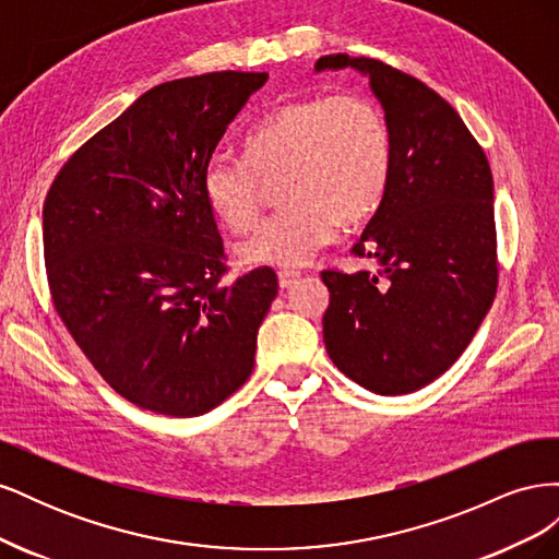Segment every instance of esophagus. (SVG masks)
<instances>
[{
  "label": "esophagus",
  "mask_w": 559,
  "mask_h": 559,
  "mask_svg": "<svg viewBox=\"0 0 559 559\" xmlns=\"http://www.w3.org/2000/svg\"><path fill=\"white\" fill-rule=\"evenodd\" d=\"M277 280H280L282 289H292V286L300 280V273H296V270H280Z\"/></svg>",
  "instance_id": "1"
}]
</instances>
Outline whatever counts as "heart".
Here are the masks:
<instances>
[{
	"label": "heart",
	"mask_w": 559,
	"mask_h": 559,
	"mask_svg": "<svg viewBox=\"0 0 559 559\" xmlns=\"http://www.w3.org/2000/svg\"><path fill=\"white\" fill-rule=\"evenodd\" d=\"M392 175V134L361 95H310L282 105L245 134V158L222 151L202 170L207 205L230 230L257 222L263 183L284 205L238 247L245 263L296 267L373 214Z\"/></svg>",
	"instance_id": "1"
}]
</instances>
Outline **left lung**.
Returning <instances> with one entry per match:
<instances>
[{
	"mask_svg": "<svg viewBox=\"0 0 559 559\" xmlns=\"http://www.w3.org/2000/svg\"><path fill=\"white\" fill-rule=\"evenodd\" d=\"M370 79L392 134V175L354 257L376 273L321 270L324 343L337 370L382 396L417 392L462 357L499 284L495 183L483 146L427 83L373 58L317 60Z\"/></svg>",
	"mask_w": 559,
	"mask_h": 559,
	"instance_id": "1",
	"label": "left lung"
}]
</instances>
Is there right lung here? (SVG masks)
Here are the masks:
<instances>
[{"label": "right lung", "mask_w": 559, "mask_h": 559, "mask_svg": "<svg viewBox=\"0 0 559 559\" xmlns=\"http://www.w3.org/2000/svg\"><path fill=\"white\" fill-rule=\"evenodd\" d=\"M265 72L160 83L79 146L44 200L58 317L144 411L205 415L247 382L277 296L273 267L228 280L202 170Z\"/></svg>", "instance_id": "1"}]
</instances>
